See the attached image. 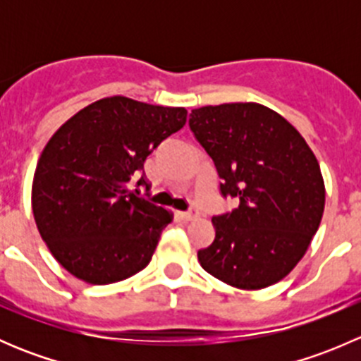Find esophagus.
<instances>
[{
    "mask_svg": "<svg viewBox=\"0 0 361 361\" xmlns=\"http://www.w3.org/2000/svg\"><path fill=\"white\" fill-rule=\"evenodd\" d=\"M180 218L181 220H185V221H190V220H194V218H197L199 216V211L195 209V207H188L187 211H180Z\"/></svg>",
    "mask_w": 361,
    "mask_h": 361,
    "instance_id": "esophagus-1",
    "label": "esophagus"
}]
</instances>
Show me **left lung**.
Returning a JSON list of instances; mask_svg holds the SVG:
<instances>
[{
	"instance_id": "left-lung-1",
	"label": "left lung",
	"mask_w": 361,
	"mask_h": 361,
	"mask_svg": "<svg viewBox=\"0 0 361 361\" xmlns=\"http://www.w3.org/2000/svg\"><path fill=\"white\" fill-rule=\"evenodd\" d=\"M188 126L213 159L221 197L238 199L211 220L213 243L197 251L202 269L241 290L274 285L304 257L322 221L318 160L288 120L257 103L197 108Z\"/></svg>"
}]
</instances>
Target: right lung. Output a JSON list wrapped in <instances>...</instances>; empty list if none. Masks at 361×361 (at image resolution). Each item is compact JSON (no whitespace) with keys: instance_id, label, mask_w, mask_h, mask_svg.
Instances as JSON below:
<instances>
[{"instance_id":"add662e5","label":"right lung","mask_w":361,"mask_h":361,"mask_svg":"<svg viewBox=\"0 0 361 361\" xmlns=\"http://www.w3.org/2000/svg\"><path fill=\"white\" fill-rule=\"evenodd\" d=\"M185 122V108L113 96L80 110L50 137L36 166L32 214L75 278L110 285L150 264L171 213L129 183L147 185L145 160Z\"/></svg>"}]
</instances>
